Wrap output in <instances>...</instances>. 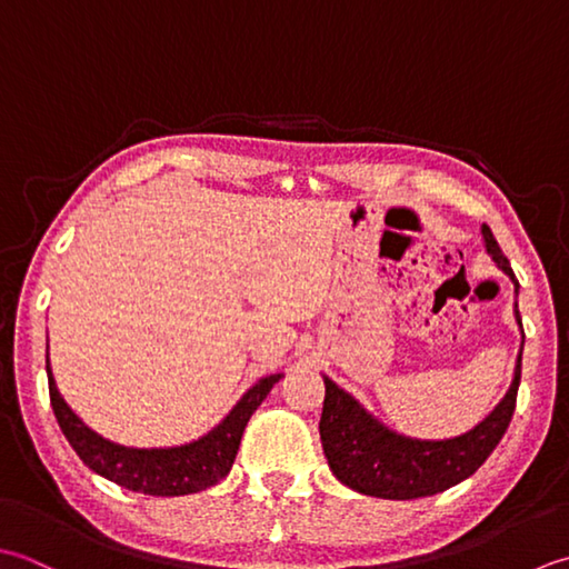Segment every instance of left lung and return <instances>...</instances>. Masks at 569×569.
<instances>
[{"label":"left lung","mask_w":569,"mask_h":569,"mask_svg":"<svg viewBox=\"0 0 569 569\" xmlns=\"http://www.w3.org/2000/svg\"><path fill=\"white\" fill-rule=\"evenodd\" d=\"M481 233L486 250L491 252L498 268L516 282L511 262L496 242L491 228L483 226ZM516 319L520 323L518 305ZM520 329H523V323H520ZM520 356L513 386L503 402L486 417L477 430L457 439H447V442H420V439H408L386 430L349 392H343L333 380L323 378L327 396H323L319 435L323 455H327L336 479L358 493L392 498V501L442 493L459 481L469 479L491 457V451L511 425L520 386Z\"/></svg>","instance_id":"left-lung-1"}]
</instances>
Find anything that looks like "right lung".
I'll return each instance as SVG.
<instances>
[{
	"instance_id": "obj_1",
	"label": "right lung",
	"mask_w": 569,
	"mask_h": 569,
	"mask_svg": "<svg viewBox=\"0 0 569 569\" xmlns=\"http://www.w3.org/2000/svg\"><path fill=\"white\" fill-rule=\"evenodd\" d=\"M46 373H49V396L56 420L86 467L124 489L149 496L196 493L226 479L236 461L248 420L268 398L274 382L282 378H262L242 396L233 412L199 442L173 449H130L108 442L80 422L58 392L49 363H46Z\"/></svg>"
}]
</instances>
